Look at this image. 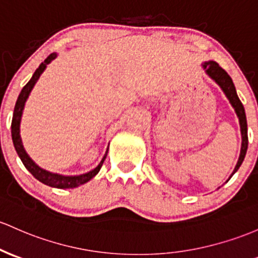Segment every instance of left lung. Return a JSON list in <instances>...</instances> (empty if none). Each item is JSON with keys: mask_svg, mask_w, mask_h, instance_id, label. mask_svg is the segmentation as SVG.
I'll list each match as a JSON object with an SVG mask.
<instances>
[{"mask_svg": "<svg viewBox=\"0 0 258 258\" xmlns=\"http://www.w3.org/2000/svg\"><path fill=\"white\" fill-rule=\"evenodd\" d=\"M202 69L205 70V72L207 73L209 78L213 79L214 82L220 87V89L223 90V93L225 94V97L228 98L229 103L231 104V106L234 107L236 116L239 117V123H240V131H241V149H240V155L239 159H237L236 165H235L234 171L231 172L230 177L239 170L240 165L242 164V161L245 159L246 152H247V144H248V138H247V121H246V115H245V109L244 105L240 101L239 97L236 94V89L233 83V79L230 78V76L225 72L216 61H206L202 63ZM229 177L228 180H230Z\"/></svg>", "mask_w": 258, "mask_h": 258, "instance_id": "1", "label": "left lung"}]
</instances>
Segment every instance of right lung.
<instances>
[{"label": "right lung", "mask_w": 258, "mask_h": 258, "mask_svg": "<svg viewBox=\"0 0 258 258\" xmlns=\"http://www.w3.org/2000/svg\"><path fill=\"white\" fill-rule=\"evenodd\" d=\"M56 57H57V53L56 52L50 53V55L45 58V61L41 62L40 66L36 69L35 72H34L33 77L30 78V81L23 87L21 94H19L18 99H17L16 106H14L12 126H11V130H12V131L11 132H12V141H13L17 154H18V157L21 158L22 163L24 164L27 170L29 171L36 180H39L40 182L44 183V185L50 186V187L75 188V187H78V186L83 185V183L88 182L89 180H92L93 177L100 171L101 165H103L104 160H105L107 155L109 147H107L103 159H101L100 163L98 164L97 168H94L93 170L81 175H61V174H57V172H51L49 170H45V169L40 168V166H39L38 164H36L35 161L29 157V154H28L27 151L24 149L23 142H22V138H21V121H22V115H23V110L25 106V101H27V99L29 98L30 92L33 90V88L35 86L36 82H38V79L40 78L41 73L44 72L45 69H46L47 64H49L52 60H55Z\"/></svg>", "instance_id": "add662e5"}]
</instances>
